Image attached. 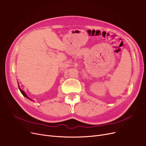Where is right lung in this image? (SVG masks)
<instances>
[{
	"label": "right lung",
	"mask_w": 146,
	"mask_h": 146,
	"mask_svg": "<svg viewBox=\"0 0 146 146\" xmlns=\"http://www.w3.org/2000/svg\"><path fill=\"white\" fill-rule=\"evenodd\" d=\"M18 88H19V89H20V91H21V94L23 95V96L25 97H26L27 98H28V99H30L28 97H27V95L26 94V93H25L22 90H21V89H20V86H19V85H18Z\"/></svg>",
	"instance_id": "right-lung-1"
}]
</instances>
